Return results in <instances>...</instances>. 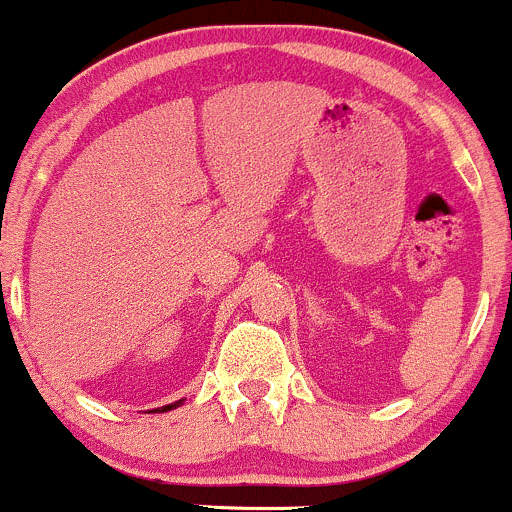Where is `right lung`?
Here are the masks:
<instances>
[{"label":"right lung","instance_id":"right-lung-1","mask_svg":"<svg viewBox=\"0 0 512 512\" xmlns=\"http://www.w3.org/2000/svg\"><path fill=\"white\" fill-rule=\"evenodd\" d=\"M179 403H181V401H176V403H171V406H164V408H161V411H171V408H176V406H179Z\"/></svg>","mask_w":512,"mask_h":512}]
</instances>
